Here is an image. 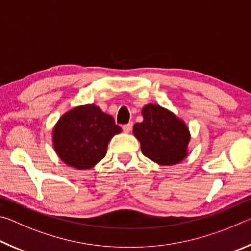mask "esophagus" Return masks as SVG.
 Here are the masks:
<instances>
[{"label": "esophagus", "instance_id": "esophagus-1", "mask_svg": "<svg viewBox=\"0 0 251 251\" xmlns=\"http://www.w3.org/2000/svg\"><path fill=\"white\" fill-rule=\"evenodd\" d=\"M131 128H133V123H128V124L123 125V130H124L125 133H129Z\"/></svg>", "mask_w": 251, "mask_h": 251}]
</instances>
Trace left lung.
I'll return each instance as SVG.
<instances>
[{
  "instance_id": "8db88e82",
  "label": "left lung",
  "mask_w": 251,
  "mask_h": 251,
  "mask_svg": "<svg viewBox=\"0 0 251 251\" xmlns=\"http://www.w3.org/2000/svg\"><path fill=\"white\" fill-rule=\"evenodd\" d=\"M142 114L144 120L136 123L133 133L141 142L143 154L164 166L185 159L190 141L185 122L171 110L156 104L144 106Z\"/></svg>"
}]
</instances>
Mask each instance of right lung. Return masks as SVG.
<instances>
[{"label":"right lung","mask_w":251,"mask_h":251,"mask_svg":"<svg viewBox=\"0 0 251 251\" xmlns=\"http://www.w3.org/2000/svg\"><path fill=\"white\" fill-rule=\"evenodd\" d=\"M122 128L94 104L77 106L59 118L53 129V145L66 165L90 169L106 155L107 145Z\"/></svg>","instance_id":"add662e5"}]
</instances>
